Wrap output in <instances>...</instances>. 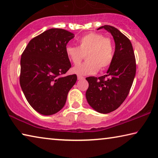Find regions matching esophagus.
Listing matches in <instances>:
<instances>
[{
    "label": "esophagus",
    "mask_w": 158,
    "mask_h": 158,
    "mask_svg": "<svg viewBox=\"0 0 158 158\" xmlns=\"http://www.w3.org/2000/svg\"><path fill=\"white\" fill-rule=\"evenodd\" d=\"M77 79H78V80H81V79H84V77L82 76H80V75H78V76H77Z\"/></svg>",
    "instance_id": "34e87169"
}]
</instances>
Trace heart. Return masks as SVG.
I'll list each match as a JSON object with an SVG mask.
<instances>
[{
    "instance_id": "b5f03b06",
    "label": "heart",
    "mask_w": 158,
    "mask_h": 158,
    "mask_svg": "<svg viewBox=\"0 0 158 158\" xmlns=\"http://www.w3.org/2000/svg\"><path fill=\"white\" fill-rule=\"evenodd\" d=\"M78 47L67 45L65 53L72 63H79L86 55V61L72 68V72L79 75L95 74L104 70L112 64L114 59L113 42L101 34L91 32L78 39Z\"/></svg>"
}]
</instances>
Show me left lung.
<instances>
[{"instance_id": "obj_1", "label": "left lung", "mask_w": 158, "mask_h": 158, "mask_svg": "<svg viewBox=\"0 0 158 158\" xmlns=\"http://www.w3.org/2000/svg\"><path fill=\"white\" fill-rule=\"evenodd\" d=\"M102 28L113 36L114 59L106 75L86 78L89 84L86 97L92 108L107 114L118 108L127 98L136 74V64L130 40L114 27L104 25L98 29Z\"/></svg>"}]
</instances>
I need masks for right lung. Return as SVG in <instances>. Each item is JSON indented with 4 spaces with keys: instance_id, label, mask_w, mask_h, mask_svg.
I'll use <instances>...</instances> for the list:
<instances>
[{
    "instance_id": "right-lung-1",
    "label": "right lung",
    "mask_w": 158,
    "mask_h": 158,
    "mask_svg": "<svg viewBox=\"0 0 158 158\" xmlns=\"http://www.w3.org/2000/svg\"><path fill=\"white\" fill-rule=\"evenodd\" d=\"M74 37L65 29H50L32 39L22 52L19 83L29 105L40 114L60 110L76 83V74L63 76L72 67L65 48Z\"/></svg>"
}]
</instances>
